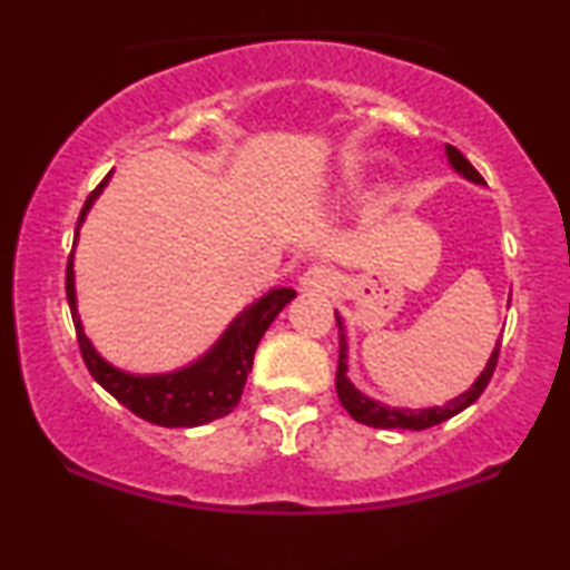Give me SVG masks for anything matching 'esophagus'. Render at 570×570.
I'll return each instance as SVG.
<instances>
[{
    "label": "esophagus",
    "instance_id": "1",
    "mask_svg": "<svg viewBox=\"0 0 570 570\" xmlns=\"http://www.w3.org/2000/svg\"><path fill=\"white\" fill-rule=\"evenodd\" d=\"M301 287L306 293L326 295L337 287V277H334V272L330 267H324V264H314V267H308L306 272H303Z\"/></svg>",
    "mask_w": 570,
    "mask_h": 570
}]
</instances>
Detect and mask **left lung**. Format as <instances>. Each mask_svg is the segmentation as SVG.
Returning <instances> with one entry per match:
<instances>
[{
  "label": "left lung",
  "mask_w": 570,
  "mask_h": 570,
  "mask_svg": "<svg viewBox=\"0 0 570 570\" xmlns=\"http://www.w3.org/2000/svg\"><path fill=\"white\" fill-rule=\"evenodd\" d=\"M446 155H449L451 166H454L464 178H470V181H474V184H485V178L478 174V168H474L472 163L466 160L454 145H446ZM337 326H340L337 396H340L342 407L350 412V417L357 420V423H363V425H371V428H402V431H425V428H433V425L443 423V420L459 415V412L470 407L472 402H478L480 394L485 392V386L490 384V379H493V371L498 365V353H501V340H498V345L493 350V355H490L485 371L480 373V379L474 381L470 392L459 394L456 400L446 402L443 407L394 410V407H386V404H379V402L368 400V396H363L353 384H350V379L345 376V373H347V342H345V330H342L340 316H337Z\"/></svg>",
  "instance_id": "1"
}]
</instances>
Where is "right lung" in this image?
Instances as JSON below:
<instances>
[{"mask_svg": "<svg viewBox=\"0 0 570 570\" xmlns=\"http://www.w3.org/2000/svg\"><path fill=\"white\" fill-rule=\"evenodd\" d=\"M108 176L90 191V197L85 199L82 213L77 217L75 240L77 233H80V223L85 220V213H88L92 199H96L100 189L106 186ZM65 285L77 332V345H80V355L85 365H88L90 376L96 379L108 394L116 396L124 407L135 412L137 417L163 428H194L228 415V412L240 402V394H244L246 376L252 373L254 353L262 334L267 332V326L272 322H275L279 311L295 298V291H291V287H277V291L267 293L262 301H256L254 306H248L244 314L228 326L223 340L217 342L202 361L189 365V368L163 373V376H131V373L116 371L114 365H108L104 357L90 347L88 337H85L80 316H77L75 306L72 254H69L67 262Z\"/></svg>", "mask_w": 570, "mask_h": 570, "instance_id": "right-lung-1", "label": "right lung"}]
</instances>
